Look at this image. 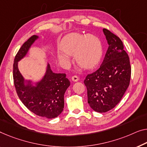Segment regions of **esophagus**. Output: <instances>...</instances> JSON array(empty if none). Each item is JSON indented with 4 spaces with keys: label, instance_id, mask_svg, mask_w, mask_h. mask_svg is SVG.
<instances>
[{
    "label": "esophagus",
    "instance_id": "1",
    "mask_svg": "<svg viewBox=\"0 0 147 147\" xmlns=\"http://www.w3.org/2000/svg\"><path fill=\"white\" fill-rule=\"evenodd\" d=\"M71 80H73V82H77V81L78 80V77L77 76H72Z\"/></svg>",
    "mask_w": 147,
    "mask_h": 147
}]
</instances>
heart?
<instances>
[{
    "instance_id": "b5f03b06",
    "label": "heart",
    "mask_w": 147,
    "mask_h": 147,
    "mask_svg": "<svg viewBox=\"0 0 147 147\" xmlns=\"http://www.w3.org/2000/svg\"><path fill=\"white\" fill-rule=\"evenodd\" d=\"M59 47L63 53H57V58L64 66L70 64L69 56L74 55L78 65L91 69L99 64L103 55L102 43L94 35L77 33L69 34L61 41Z\"/></svg>"
}]
</instances>
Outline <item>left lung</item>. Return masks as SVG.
I'll return each instance as SVG.
<instances>
[{"label":"left lung","mask_w":147,"mask_h":147,"mask_svg":"<svg viewBox=\"0 0 147 147\" xmlns=\"http://www.w3.org/2000/svg\"><path fill=\"white\" fill-rule=\"evenodd\" d=\"M108 43L104 61L97 71L88 74L84 83L88 103L100 113L107 112L120 102L129 85L131 69L129 58L119 38L103 29Z\"/></svg>","instance_id":"8db88e82"}]
</instances>
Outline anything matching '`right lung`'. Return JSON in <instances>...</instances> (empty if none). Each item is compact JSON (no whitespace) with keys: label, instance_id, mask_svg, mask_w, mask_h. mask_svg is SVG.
I'll return each mask as SVG.
<instances>
[{"label":"right lung","instance_id":"obj_1","mask_svg":"<svg viewBox=\"0 0 147 147\" xmlns=\"http://www.w3.org/2000/svg\"><path fill=\"white\" fill-rule=\"evenodd\" d=\"M39 37L34 35L19 49L13 65V78L17 94L24 106L37 115L48 119L57 117L64 108V95L70 81L64 73H55L47 63L43 77L36 82L26 80L18 69V62L27 55Z\"/></svg>","mask_w":147,"mask_h":147}]
</instances>
